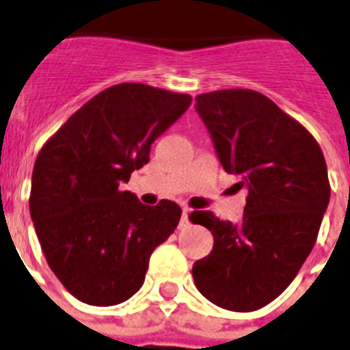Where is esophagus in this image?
Segmentation results:
<instances>
[{
  "instance_id": "obj_1",
  "label": "esophagus",
  "mask_w": 350,
  "mask_h": 350,
  "mask_svg": "<svg viewBox=\"0 0 350 350\" xmlns=\"http://www.w3.org/2000/svg\"><path fill=\"white\" fill-rule=\"evenodd\" d=\"M189 224L188 220V208H183V217H180V222H178V228L184 229Z\"/></svg>"
}]
</instances>
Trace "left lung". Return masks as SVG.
Wrapping results in <instances>:
<instances>
[{"mask_svg":"<svg viewBox=\"0 0 350 350\" xmlns=\"http://www.w3.org/2000/svg\"><path fill=\"white\" fill-rule=\"evenodd\" d=\"M195 100L224 170L247 198L239 224L211 211L189 215L215 239L193 264V280L215 306L256 311L287 289L317 242L331 197L325 159L309 130L260 92L217 90Z\"/></svg>","mask_w":350,"mask_h":350,"instance_id":"obj_1","label":"left lung"}]
</instances>
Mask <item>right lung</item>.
<instances>
[{
    "label": "right lung",
    "instance_id": "right-lung-1",
    "mask_svg": "<svg viewBox=\"0 0 350 350\" xmlns=\"http://www.w3.org/2000/svg\"><path fill=\"white\" fill-rule=\"evenodd\" d=\"M189 105L188 94L121 83L92 97L41 148L30 217L50 269L77 300H128L153 250L177 228V204L144 206L121 184L148 164L153 141Z\"/></svg>",
    "mask_w": 350,
    "mask_h": 350
}]
</instances>
